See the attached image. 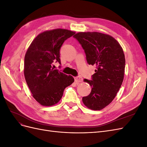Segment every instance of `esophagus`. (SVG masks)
<instances>
[{
	"label": "esophagus",
	"mask_w": 147,
	"mask_h": 147,
	"mask_svg": "<svg viewBox=\"0 0 147 147\" xmlns=\"http://www.w3.org/2000/svg\"><path fill=\"white\" fill-rule=\"evenodd\" d=\"M74 80H75V82L77 84L80 83V82H83V78L80 77H76L74 78Z\"/></svg>",
	"instance_id": "34e87169"
}]
</instances>
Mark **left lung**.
<instances>
[{
    "instance_id": "obj_1",
    "label": "left lung",
    "mask_w": 147,
    "mask_h": 147,
    "mask_svg": "<svg viewBox=\"0 0 147 147\" xmlns=\"http://www.w3.org/2000/svg\"><path fill=\"white\" fill-rule=\"evenodd\" d=\"M74 37L82 45L88 64L96 67L92 80H84L92 89L82 101L91 110H102L112 102L122 84L126 62L123 50L109 34L80 32Z\"/></svg>"
}]
</instances>
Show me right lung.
<instances>
[{"instance_id":"right-lung-1","label":"right lung","mask_w":147,"mask_h":147,"mask_svg":"<svg viewBox=\"0 0 147 147\" xmlns=\"http://www.w3.org/2000/svg\"><path fill=\"white\" fill-rule=\"evenodd\" d=\"M75 32L65 29L45 30L30 43L24 56V75L34 98L43 106L56 104L64 89L74 78L53 69V62L61 63L60 48Z\"/></svg>"}]
</instances>
